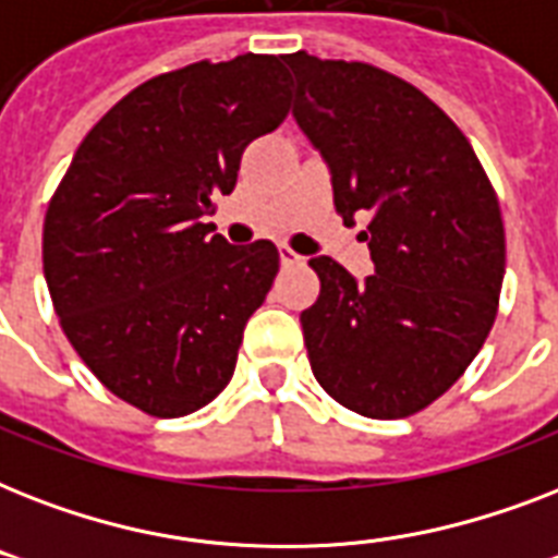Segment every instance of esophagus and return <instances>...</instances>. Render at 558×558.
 Returning <instances> with one entry per match:
<instances>
[{"instance_id":"obj_1","label":"esophagus","mask_w":558,"mask_h":558,"mask_svg":"<svg viewBox=\"0 0 558 558\" xmlns=\"http://www.w3.org/2000/svg\"><path fill=\"white\" fill-rule=\"evenodd\" d=\"M278 252H280V263H283V266H304V257H301L298 252H292L289 245H280Z\"/></svg>"}]
</instances>
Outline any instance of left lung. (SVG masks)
<instances>
[{
  "label": "left lung",
  "mask_w": 558,
  "mask_h": 558,
  "mask_svg": "<svg viewBox=\"0 0 558 558\" xmlns=\"http://www.w3.org/2000/svg\"><path fill=\"white\" fill-rule=\"evenodd\" d=\"M292 118L330 170L344 226L367 219L373 275L313 257L301 313L315 379L373 420L423 411L484 348L504 283V222L472 144L423 92L367 63L283 57Z\"/></svg>",
  "instance_id": "obj_1"
}]
</instances>
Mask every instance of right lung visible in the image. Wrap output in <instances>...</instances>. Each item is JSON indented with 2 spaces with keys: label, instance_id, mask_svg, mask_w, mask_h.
<instances>
[{
  "label": "right lung",
  "instance_id": "right-lung-1",
  "mask_svg": "<svg viewBox=\"0 0 558 558\" xmlns=\"http://www.w3.org/2000/svg\"><path fill=\"white\" fill-rule=\"evenodd\" d=\"M287 112L275 54L159 74L92 126L48 202L43 271L65 339L147 414H193L234 376L280 257L269 240L231 245L202 219Z\"/></svg>",
  "mask_w": 558,
  "mask_h": 558
}]
</instances>
